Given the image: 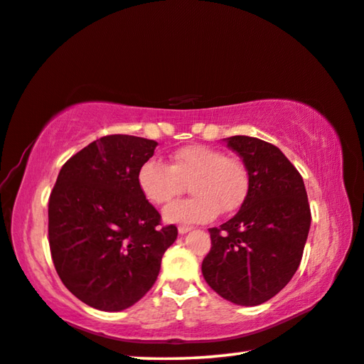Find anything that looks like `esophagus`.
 I'll use <instances>...</instances> for the list:
<instances>
[{
    "label": "esophagus",
    "mask_w": 364,
    "mask_h": 364,
    "mask_svg": "<svg viewBox=\"0 0 364 364\" xmlns=\"http://www.w3.org/2000/svg\"><path fill=\"white\" fill-rule=\"evenodd\" d=\"M193 230V227H186V225H180V227H178V233L180 235H186V233H189Z\"/></svg>",
    "instance_id": "34e87169"
}]
</instances>
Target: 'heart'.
Returning <instances> with one entry per match:
<instances>
[{
    "mask_svg": "<svg viewBox=\"0 0 364 364\" xmlns=\"http://www.w3.org/2000/svg\"><path fill=\"white\" fill-rule=\"evenodd\" d=\"M171 166L159 157L147 159L137 170V186L154 205L168 204L189 183L193 198L178 200L164 210L166 223H204L218 210L235 212L243 205L250 175L240 160L207 146H186L173 154Z\"/></svg>",
    "mask_w": 364,
    "mask_h": 364,
    "instance_id": "obj_1",
    "label": "heart"
}]
</instances>
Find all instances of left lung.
I'll list each match as a JSON object with an SVG mask.
<instances>
[{"mask_svg": "<svg viewBox=\"0 0 364 364\" xmlns=\"http://www.w3.org/2000/svg\"><path fill=\"white\" fill-rule=\"evenodd\" d=\"M243 159L250 189L238 213L209 228L203 275L213 291L240 306L275 296L295 275L311 210L303 178L274 144L250 136L223 139Z\"/></svg>", "mask_w": 364, "mask_h": 364, "instance_id": "obj_1", "label": "left lung"}]
</instances>
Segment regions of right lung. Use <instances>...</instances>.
Instances as JSON below:
<instances>
[{"label": "right lung", "instance_id": "1", "mask_svg": "<svg viewBox=\"0 0 364 364\" xmlns=\"http://www.w3.org/2000/svg\"><path fill=\"white\" fill-rule=\"evenodd\" d=\"M159 144L113 134L73 155L48 200V241L55 269L80 301L123 311L151 290L161 256L175 243V225L137 186V170Z\"/></svg>", "mask_w": 364, "mask_h": 364}]
</instances>
